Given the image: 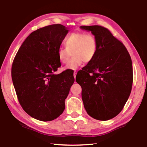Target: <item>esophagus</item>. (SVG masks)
<instances>
[{"instance_id": "34e87169", "label": "esophagus", "mask_w": 147, "mask_h": 147, "mask_svg": "<svg viewBox=\"0 0 147 147\" xmlns=\"http://www.w3.org/2000/svg\"><path fill=\"white\" fill-rule=\"evenodd\" d=\"M76 74H77V71H74V73H73V75H74V78H76Z\"/></svg>"}]
</instances>
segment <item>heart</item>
<instances>
[{
  "instance_id": "1",
  "label": "heart",
  "mask_w": 147,
  "mask_h": 147,
  "mask_svg": "<svg viewBox=\"0 0 147 147\" xmlns=\"http://www.w3.org/2000/svg\"><path fill=\"white\" fill-rule=\"evenodd\" d=\"M64 47H60L57 50V57L60 62L66 64L72 53L73 57L69 61L64 70H76L83 62H90L96 57L98 43L96 37L92 34L73 32L64 40Z\"/></svg>"
}]
</instances>
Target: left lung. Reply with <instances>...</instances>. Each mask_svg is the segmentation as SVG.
Instances as JSON below:
<instances>
[{
    "instance_id": "obj_1",
    "label": "left lung",
    "mask_w": 147,
    "mask_h": 147,
    "mask_svg": "<svg viewBox=\"0 0 147 147\" xmlns=\"http://www.w3.org/2000/svg\"><path fill=\"white\" fill-rule=\"evenodd\" d=\"M90 31L98 43L94 59L80 73L83 78L82 97L87 113L94 119L108 120L122 110L130 96L133 73L131 59L122 42L99 25L81 26Z\"/></svg>"
}]
</instances>
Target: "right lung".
<instances>
[{
	"mask_svg": "<svg viewBox=\"0 0 147 147\" xmlns=\"http://www.w3.org/2000/svg\"><path fill=\"white\" fill-rule=\"evenodd\" d=\"M69 30L53 24L28 36L14 57L11 76L18 101L28 115L41 121H51L65 109V99L74 82L61 66L57 50Z\"/></svg>",
	"mask_w": 147,
	"mask_h": 147,
	"instance_id": "add662e5",
	"label": "right lung"
}]
</instances>
